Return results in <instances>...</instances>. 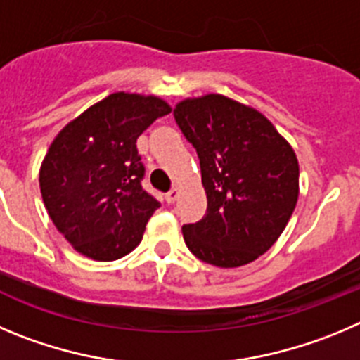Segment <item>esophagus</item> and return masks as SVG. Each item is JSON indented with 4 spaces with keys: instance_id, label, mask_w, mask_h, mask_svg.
I'll return each mask as SVG.
<instances>
[{
    "instance_id": "34e87169",
    "label": "esophagus",
    "mask_w": 360,
    "mask_h": 360,
    "mask_svg": "<svg viewBox=\"0 0 360 360\" xmlns=\"http://www.w3.org/2000/svg\"><path fill=\"white\" fill-rule=\"evenodd\" d=\"M177 197H179V188H172V190H170V192L165 195V199H167V202L172 204V202H176Z\"/></svg>"
}]
</instances>
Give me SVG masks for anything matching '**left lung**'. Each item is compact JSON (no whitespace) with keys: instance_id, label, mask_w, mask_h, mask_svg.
<instances>
[{"instance_id":"obj_1","label":"left lung","mask_w":360,"mask_h":360,"mask_svg":"<svg viewBox=\"0 0 360 360\" xmlns=\"http://www.w3.org/2000/svg\"><path fill=\"white\" fill-rule=\"evenodd\" d=\"M193 145L208 208L183 226L188 249L222 269L257 260L278 240L300 193L292 147L257 109L224 95L186 98L174 109Z\"/></svg>"}]
</instances>
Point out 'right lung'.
Listing matches in <instances>:
<instances>
[{"mask_svg": "<svg viewBox=\"0 0 360 360\" xmlns=\"http://www.w3.org/2000/svg\"><path fill=\"white\" fill-rule=\"evenodd\" d=\"M170 111L160 96L112 93L55 136L39 186L55 228L80 255L112 262L141 242L161 204L141 188L136 140Z\"/></svg>", "mask_w": 360, "mask_h": 360, "instance_id": "right-lung-1", "label": "right lung"}]
</instances>
